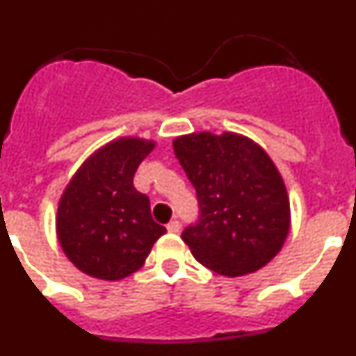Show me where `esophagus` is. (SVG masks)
Returning <instances> with one entry per match:
<instances>
[{"label":"esophagus","instance_id":"34e87169","mask_svg":"<svg viewBox=\"0 0 356 356\" xmlns=\"http://www.w3.org/2000/svg\"><path fill=\"white\" fill-rule=\"evenodd\" d=\"M180 229H181V225L178 221H171L168 225V232H169V234H178Z\"/></svg>","mask_w":356,"mask_h":356}]
</instances>
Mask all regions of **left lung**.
I'll return each mask as SVG.
<instances>
[{
  "label": "left lung",
  "instance_id": "1",
  "mask_svg": "<svg viewBox=\"0 0 356 356\" xmlns=\"http://www.w3.org/2000/svg\"><path fill=\"white\" fill-rule=\"evenodd\" d=\"M172 149L200 203V221L181 234L194 259L229 278L271 262L291 229V203L264 147L234 131H200L176 137Z\"/></svg>",
  "mask_w": 356,
  "mask_h": 356
}]
</instances>
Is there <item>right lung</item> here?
I'll list each match as a JSON object with an SVG mask.
<instances>
[{
	"instance_id": "right-lung-1",
	"label": "right lung",
	"mask_w": 356,
	"mask_h": 356,
	"mask_svg": "<svg viewBox=\"0 0 356 356\" xmlns=\"http://www.w3.org/2000/svg\"><path fill=\"white\" fill-rule=\"evenodd\" d=\"M155 140L121 137L94 151L80 165L56 210L62 251L85 275L118 282L139 271L165 234L153 221L149 200L134 175Z\"/></svg>"
}]
</instances>
